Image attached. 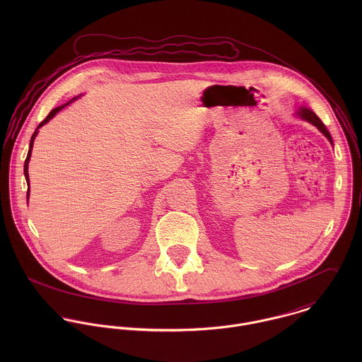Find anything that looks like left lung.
Segmentation results:
<instances>
[{
  "instance_id": "obj_1",
  "label": "left lung",
  "mask_w": 362,
  "mask_h": 362,
  "mask_svg": "<svg viewBox=\"0 0 362 362\" xmlns=\"http://www.w3.org/2000/svg\"><path fill=\"white\" fill-rule=\"evenodd\" d=\"M298 115L303 118V119H305V121H308L310 122L312 125H315L327 139H329V142L333 145V139H332V135L329 134V131L326 129V127H325V124L320 121V118L310 110V108H307V107H301L300 108V111H298Z\"/></svg>"
}]
</instances>
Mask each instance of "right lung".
I'll list each match as a JSON object with an SVG mask.
<instances>
[{
	"label": "right lung",
	"instance_id": "1",
	"mask_svg": "<svg viewBox=\"0 0 362 362\" xmlns=\"http://www.w3.org/2000/svg\"><path fill=\"white\" fill-rule=\"evenodd\" d=\"M75 99H72L71 102H68V103L62 104V105H59V107H55V108H52V111H50V114L39 124V127L36 128V131L33 132V135H32V138H30V144H29V152H28V156H26V160H25V165H23V173H25V177H26V182H28V199H29V173H28V167H29V160H30V155H32V149H33V142H35V138H36V135L39 134V128L40 127H43L45 124H47L50 119H52V117L58 112V111H61L65 105H68L69 103H72Z\"/></svg>",
	"mask_w": 362,
	"mask_h": 362
}]
</instances>
